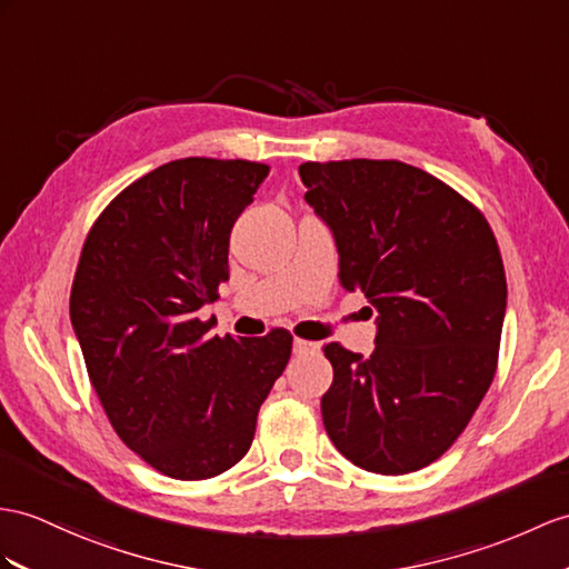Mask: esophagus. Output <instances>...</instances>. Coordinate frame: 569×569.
<instances>
[{"label":"esophagus","mask_w":569,"mask_h":569,"mask_svg":"<svg viewBox=\"0 0 569 569\" xmlns=\"http://www.w3.org/2000/svg\"><path fill=\"white\" fill-rule=\"evenodd\" d=\"M318 352V342H309V340H301L295 338V355H316Z\"/></svg>","instance_id":"1"}]
</instances>
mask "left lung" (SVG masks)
<instances>
[{
    "label": "left lung",
    "mask_w": 569,
    "mask_h": 569,
    "mask_svg": "<svg viewBox=\"0 0 569 569\" xmlns=\"http://www.w3.org/2000/svg\"><path fill=\"white\" fill-rule=\"evenodd\" d=\"M340 256V284L377 311L371 357L330 342L326 432L355 466L403 476L437 461L488 393L507 277L478 207L403 161L299 166Z\"/></svg>",
    "instance_id": "left-lung-1"
}]
</instances>
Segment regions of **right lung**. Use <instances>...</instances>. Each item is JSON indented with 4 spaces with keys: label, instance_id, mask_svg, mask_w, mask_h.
Listing matches in <instances>:
<instances>
[{
    "label": "right lung",
    "instance_id": "right-lung-1",
    "mask_svg": "<svg viewBox=\"0 0 569 569\" xmlns=\"http://www.w3.org/2000/svg\"><path fill=\"white\" fill-rule=\"evenodd\" d=\"M270 166L190 157L134 180L81 248L69 318L118 437L176 480H207L251 449L258 410L292 355L266 338H207L198 311L229 280V233Z\"/></svg>",
    "mask_w": 569,
    "mask_h": 569
}]
</instances>
